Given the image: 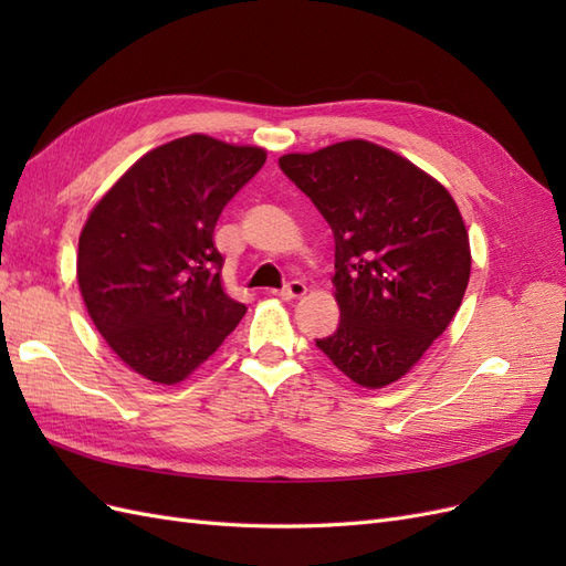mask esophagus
<instances>
[{"label":"esophagus","instance_id":"1","mask_svg":"<svg viewBox=\"0 0 566 566\" xmlns=\"http://www.w3.org/2000/svg\"><path fill=\"white\" fill-rule=\"evenodd\" d=\"M276 295L283 300H300L306 295V285L302 281H290L285 287L276 290Z\"/></svg>","mask_w":566,"mask_h":566}]
</instances>
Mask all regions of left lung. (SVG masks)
Segmentation results:
<instances>
[{
    "label": "left lung",
    "mask_w": 566,
    "mask_h": 566,
    "mask_svg": "<svg viewBox=\"0 0 566 566\" xmlns=\"http://www.w3.org/2000/svg\"><path fill=\"white\" fill-rule=\"evenodd\" d=\"M335 235L339 325L316 347L368 389L397 382L449 328L470 281L451 193L378 144L339 142L279 160Z\"/></svg>",
    "instance_id": "8db88e82"
}]
</instances>
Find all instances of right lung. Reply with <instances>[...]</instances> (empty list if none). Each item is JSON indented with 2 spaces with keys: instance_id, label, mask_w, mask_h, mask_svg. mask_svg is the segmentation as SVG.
I'll use <instances>...</instances> for the list:
<instances>
[{
  "instance_id": "right-lung-1",
  "label": "right lung",
  "mask_w": 566,
  "mask_h": 566,
  "mask_svg": "<svg viewBox=\"0 0 566 566\" xmlns=\"http://www.w3.org/2000/svg\"><path fill=\"white\" fill-rule=\"evenodd\" d=\"M264 160V148L181 136L136 160L84 224L82 300L108 347L146 380H186L245 316L221 287L212 235Z\"/></svg>"
}]
</instances>
